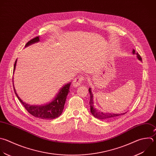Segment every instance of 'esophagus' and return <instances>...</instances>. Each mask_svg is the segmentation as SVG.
Listing matches in <instances>:
<instances>
[{
  "label": "esophagus",
  "mask_w": 156,
  "mask_h": 156,
  "mask_svg": "<svg viewBox=\"0 0 156 156\" xmlns=\"http://www.w3.org/2000/svg\"><path fill=\"white\" fill-rule=\"evenodd\" d=\"M84 77L83 76H78L77 78H76L73 81V85L75 87L76 86H79L81 84V83L84 81Z\"/></svg>",
  "instance_id": "34e87169"
}]
</instances>
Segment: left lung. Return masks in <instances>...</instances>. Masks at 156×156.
I'll return each mask as SVG.
<instances>
[{
  "label": "left lung",
  "mask_w": 156,
  "mask_h": 156,
  "mask_svg": "<svg viewBox=\"0 0 156 156\" xmlns=\"http://www.w3.org/2000/svg\"><path fill=\"white\" fill-rule=\"evenodd\" d=\"M133 54H135V49L133 50ZM136 55H137V58L140 60V61H142V59L140 56V55L138 53H136ZM89 92L90 94V101H89V104H90V112L92 113V115L100 119H103V120H108V119H113L116 117H118L120 115H124L126 113H121V114H113V113H106V112H103V111H101L100 110L96 109L95 108H94V102H93V95L92 93L91 92V89L90 88H89Z\"/></svg>",
  "instance_id": "8db88e82"
}]
</instances>
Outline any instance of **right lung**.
<instances>
[{"label": "right lung", "mask_w": 156, "mask_h": 156, "mask_svg": "<svg viewBox=\"0 0 156 156\" xmlns=\"http://www.w3.org/2000/svg\"><path fill=\"white\" fill-rule=\"evenodd\" d=\"M39 40H40L39 37L37 36L30 40L26 43V46L30 45L34 43L38 42ZM16 61H17V59L16 60L14 64L13 73L15 70ZM70 85V83L65 84L63 86V87L61 89H60L59 93L57 94V96L55 97V98L53 101L50 102L49 103H47V104H44L41 105H30L23 101L18 95L17 93L16 92L15 89L14 87V84H13V89L16 97H18L19 100L21 101V103H22V105L24 106L25 109L30 115H32L34 117H36L41 119L49 120V119H53L55 118H58L62 114L64 110L66 100L67 98V95L69 92Z\"/></svg>", "instance_id": "1"}]
</instances>
